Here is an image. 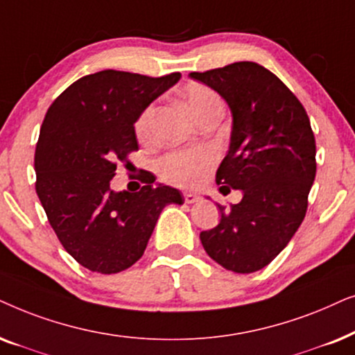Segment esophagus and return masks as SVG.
Wrapping results in <instances>:
<instances>
[{"mask_svg":"<svg viewBox=\"0 0 355 355\" xmlns=\"http://www.w3.org/2000/svg\"><path fill=\"white\" fill-rule=\"evenodd\" d=\"M183 200H185L187 205H193V202L200 201V196L195 195V193H183Z\"/></svg>","mask_w":355,"mask_h":355,"instance_id":"obj_1","label":"esophagus"}]
</instances>
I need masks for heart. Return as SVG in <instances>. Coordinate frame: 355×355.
Here are the masks:
<instances>
[{
    "label": "heart",
    "instance_id": "heart-1",
    "mask_svg": "<svg viewBox=\"0 0 355 355\" xmlns=\"http://www.w3.org/2000/svg\"><path fill=\"white\" fill-rule=\"evenodd\" d=\"M187 105L196 118L216 105H222L220 98L214 91L201 84H191L185 91ZM155 116V107L149 105L141 113L135 123V133L139 141H148L153 136V125ZM214 162V154L209 149H185L173 150L159 159L157 170L160 177L175 185L193 187L205 177V173Z\"/></svg>",
    "mask_w": 355,
    "mask_h": 355
}]
</instances>
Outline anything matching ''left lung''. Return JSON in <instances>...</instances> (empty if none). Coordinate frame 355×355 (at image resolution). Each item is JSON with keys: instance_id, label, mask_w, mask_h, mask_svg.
<instances>
[{"instance_id": "obj_1", "label": "left lung", "mask_w": 355, "mask_h": 355, "mask_svg": "<svg viewBox=\"0 0 355 355\" xmlns=\"http://www.w3.org/2000/svg\"><path fill=\"white\" fill-rule=\"evenodd\" d=\"M190 76L232 112L229 153L216 182L243 193L237 205H217L220 222L200 234L201 243L222 268L254 272L286 248L305 217L316 173L309 115L276 74L253 61Z\"/></svg>"}]
</instances>
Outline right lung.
I'll return each mask as SVG.
<instances>
[{
    "label": "right lung",
    "instance_id": "add662e5",
    "mask_svg": "<svg viewBox=\"0 0 355 355\" xmlns=\"http://www.w3.org/2000/svg\"><path fill=\"white\" fill-rule=\"evenodd\" d=\"M105 69L60 94L46 112L35 148V190L66 252L101 274L125 271L143 257L160 212L183 205L180 191L153 187L113 191L118 164L138 150L135 123L150 102L178 83Z\"/></svg>",
    "mask_w": 355,
    "mask_h": 355
}]
</instances>
